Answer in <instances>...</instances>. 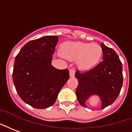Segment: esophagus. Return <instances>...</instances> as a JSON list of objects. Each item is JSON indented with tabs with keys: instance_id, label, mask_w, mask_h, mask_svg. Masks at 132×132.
<instances>
[{
	"instance_id": "34e87169",
	"label": "esophagus",
	"mask_w": 132,
	"mask_h": 132,
	"mask_svg": "<svg viewBox=\"0 0 132 132\" xmlns=\"http://www.w3.org/2000/svg\"><path fill=\"white\" fill-rule=\"evenodd\" d=\"M75 73H76V71L74 69H70V71H69V75H70V77L71 78H73L75 76Z\"/></svg>"
}]
</instances>
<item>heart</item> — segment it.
I'll return each instance as SVG.
<instances>
[{
  "instance_id": "1",
  "label": "heart",
  "mask_w": 132,
  "mask_h": 132,
  "mask_svg": "<svg viewBox=\"0 0 132 132\" xmlns=\"http://www.w3.org/2000/svg\"><path fill=\"white\" fill-rule=\"evenodd\" d=\"M102 54V49L97 43L69 42L63 44L61 55L69 60L76 59V65L80 70H89L96 65Z\"/></svg>"
}]
</instances>
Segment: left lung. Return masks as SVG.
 Wrapping results in <instances>:
<instances>
[{
    "instance_id": "8db88e82",
    "label": "left lung",
    "mask_w": 132,
    "mask_h": 132,
    "mask_svg": "<svg viewBox=\"0 0 132 132\" xmlns=\"http://www.w3.org/2000/svg\"><path fill=\"white\" fill-rule=\"evenodd\" d=\"M103 61L85 73L76 71L78 85L76 96L81 106L87 108L86 102L91 96H98L101 109L110 106L120 94L123 83L122 65L114 50L101 43Z\"/></svg>"
}]
</instances>
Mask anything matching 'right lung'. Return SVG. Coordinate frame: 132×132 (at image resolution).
<instances>
[{"mask_svg": "<svg viewBox=\"0 0 132 132\" xmlns=\"http://www.w3.org/2000/svg\"><path fill=\"white\" fill-rule=\"evenodd\" d=\"M58 38L47 36L28 42L14 59L12 80L16 92L34 108L52 106L69 79L68 69L59 70L52 65Z\"/></svg>", "mask_w": 132, "mask_h": 132, "instance_id": "1", "label": "right lung"}]
</instances>
